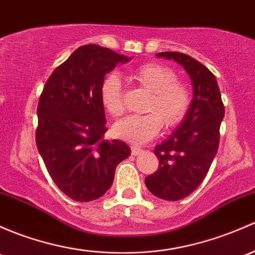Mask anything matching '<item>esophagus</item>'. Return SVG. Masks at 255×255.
I'll return each instance as SVG.
<instances>
[{"label": "esophagus", "instance_id": "obj_1", "mask_svg": "<svg viewBox=\"0 0 255 255\" xmlns=\"http://www.w3.org/2000/svg\"><path fill=\"white\" fill-rule=\"evenodd\" d=\"M143 151V150H141L140 148H138V146H130V154L132 155H139L140 154V152Z\"/></svg>", "mask_w": 255, "mask_h": 255}]
</instances>
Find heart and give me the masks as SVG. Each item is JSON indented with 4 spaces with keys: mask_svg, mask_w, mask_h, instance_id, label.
I'll list each match as a JSON object with an SVG mask.
<instances>
[{
    "mask_svg": "<svg viewBox=\"0 0 255 255\" xmlns=\"http://www.w3.org/2000/svg\"><path fill=\"white\" fill-rule=\"evenodd\" d=\"M130 80L150 93L144 106L146 115L127 116L115 123L112 132L117 138L133 144L149 141L161 129L176 127L186 117L191 106V93L186 84L177 80L172 68L149 62L129 73ZM101 105L107 114L117 117L123 114V88L117 74H109L100 88Z\"/></svg>",
    "mask_w": 255,
    "mask_h": 255,
    "instance_id": "obj_1",
    "label": "heart"
}]
</instances>
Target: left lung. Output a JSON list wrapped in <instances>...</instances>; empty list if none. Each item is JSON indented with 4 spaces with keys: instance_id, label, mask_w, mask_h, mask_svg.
Masks as SVG:
<instances>
[{
    "instance_id": "1",
    "label": "left lung",
    "mask_w": 255,
    "mask_h": 255,
    "mask_svg": "<svg viewBox=\"0 0 255 255\" xmlns=\"http://www.w3.org/2000/svg\"><path fill=\"white\" fill-rule=\"evenodd\" d=\"M157 57L181 64L193 84V99L181 126L155 146L160 166L145 178L155 197L179 200L199 187L218 152L225 107L215 76L195 58L181 52H160Z\"/></svg>"
}]
</instances>
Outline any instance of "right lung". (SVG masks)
Listing matches in <instances>:
<instances>
[{"label": "right lung", "mask_w": 255, "mask_h": 255, "mask_svg": "<svg viewBox=\"0 0 255 255\" xmlns=\"http://www.w3.org/2000/svg\"><path fill=\"white\" fill-rule=\"evenodd\" d=\"M130 58L84 45L57 67L37 105L36 146L56 186L76 202H92L110 189L115 170L130 154L107 130L100 88L106 73Z\"/></svg>", "instance_id": "obj_1"}]
</instances>
